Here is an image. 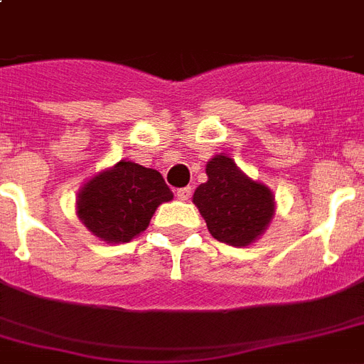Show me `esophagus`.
I'll use <instances>...</instances> for the list:
<instances>
[{
  "label": "esophagus",
  "mask_w": 364,
  "mask_h": 364,
  "mask_svg": "<svg viewBox=\"0 0 364 364\" xmlns=\"http://www.w3.org/2000/svg\"><path fill=\"white\" fill-rule=\"evenodd\" d=\"M191 196H193V188H191V187L177 188V198L183 200V202H185V200L191 198Z\"/></svg>",
  "instance_id": "34e87169"
}]
</instances>
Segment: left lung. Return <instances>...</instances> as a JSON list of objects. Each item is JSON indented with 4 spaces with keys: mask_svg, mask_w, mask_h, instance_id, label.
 <instances>
[{
    "mask_svg": "<svg viewBox=\"0 0 364 364\" xmlns=\"http://www.w3.org/2000/svg\"><path fill=\"white\" fill-rule=\"evenodd\" d=\"M205 173L208 181L194 191L193 202L211 236L234 247L253 243L276 211L270 188L245 176L225 154H215L205 166Z\"/></svg>",
    "mask_w": 364,
    "mask_h": 364,
    "instance_id": "1",
    "label": "left lung"
}]
</instances>
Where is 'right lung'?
Returning <instances> with one entry per match:
<instances>
[{"label": "right lung", "instance_id": "add662e5", "mask_svg": "<svg viewBox=\"0 0 364 364\" xmlns=\"http://www.w3.org/2000/svg\"><path fill=\"white\" fill-rule=\"evenodd\" d=\"M171 198L173 193L160 171L121 160L82 185L77 215L100 240L124 243L139 236L156 208Z\"/></svg>", "mask_w": 364, "mask_h": 364}]
</instances>
